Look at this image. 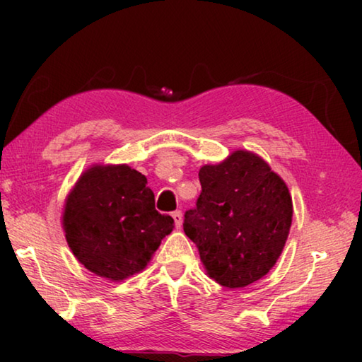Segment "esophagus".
I'll return each mask as SVG.
<instances>
[{"instance_id":"34e87169","label":"esophagus","mask_w":362,"mask_h":362,"mask_svg":"<svg viewBox=\"0 0 362 362\" xmlns=\"http://www.w3.org/2000/svg\"><path fill=\"white\" fill-rule=\"evenodd\" d=\"M173 218L177 226L182 225V220H183V216H182V211H174L173 212Z\"/></svg>"}]
</instances>
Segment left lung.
<instances>
[{"instance_id":"8db88e82","label":"left lung","mask_w":362,"mask_h":362,"mask_svg":"<svg viewBox=\"0 0 362 362\" xmlns=\"http://www.w3.org/2000/svg\"><path fill=\"white\" fill-rule=\"evenodd\" d=\"M158 209L144 174L126 164L93 166L66 198V243L89 272L122 281L142 272L174 230V218Z\"/></svg>"}]
</instances>
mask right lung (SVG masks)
<instances>
[{
  "instance_id": "1",
  "label": "right lung",
  "mask_w": 362,
  "mask_h": 362,
  "mask_svg": "<svg viewBox=\"0 0 362 362\" xmlns=\"http://www.w3.org/2000/svg\"><path fill=\"white\" fill-rule=\"evenodd\" d=\"M201 194L183 218L207 274L220 286L246 287L273 268L292 223L286 183L262 158L238 150L199 170Z\"/></svg>"
}]
</instances>
